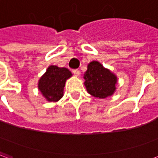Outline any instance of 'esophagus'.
<instances>
[{
  "instance_id": "34e87169",
  "label": "esophagus",
  "mask_w": 158,
  "mask_h": 158,
  "mask_svg": "<svg viewBox=\"0 0 158 158\" xmlns=\"http://www.w3.org/2000/svg\"><path fill=\"white\" fill-rule=\"evenodd\" d=\"M73 74L75 76H79V74H80V71H79V69H73Z\"/></svg>"
}]
</instances>
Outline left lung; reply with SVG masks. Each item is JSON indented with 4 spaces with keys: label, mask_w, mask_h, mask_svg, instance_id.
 Masks as SVG:
<instances>
[{
    "label": "left lung",
    "mask_w": 158,
    "mask_h": 158,
    "mask_svg": "<svg viewBox=\"0 0 158 158\" xmlns=\"http://www.w3.org/2000/svg\"><path fill=\"white\" fill-rule=\"evenodd\" d=\"M84 79L87 91L97 98L112 96L116 89V76L96 61L89 62Z\"/></svg>",
    "instance_id": "left-lung-1"
}]
</instances>
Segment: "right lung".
I'll return each instance as SVG.
<instances>
[{
    "label": "right lung",
    "instance_id": "obj_1",
    "mask_svg": "<svg viewBox=\"0 0 158 158\" xmlns=\"http://www.w3.org/2000/svg\"><path fill=\"white\" fill-rule=\"evenodd\" d=\"M72 73L66 68L50 66L39 81V89L49 102H57L63 96V88Z\"/></svg>",
    "mask_w": 158,
    "mask_h": 158
}]
</instances>
